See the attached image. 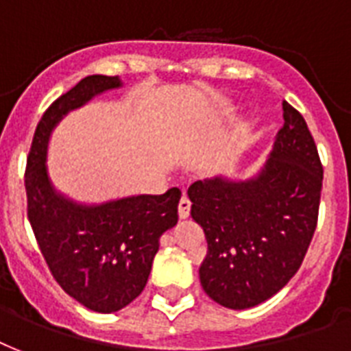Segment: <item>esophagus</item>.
Instances as JSON below:
<instances>
[{"mask_svg": "<svg viewBox=\"0 0 351 351\" xmlns=\"http://www.w3.org/2000/svg\"><path fill=\"white\" fill-rule=\"evenodd\" d=\"M189 213H191V200L187 197H184L180 200V204H178V217H180V219H187Z\"/></svg>", "mask_w": 351, "mask_h": 351, "instance_id": "esophagus-1", "label": "esophagus"}]
</instances>
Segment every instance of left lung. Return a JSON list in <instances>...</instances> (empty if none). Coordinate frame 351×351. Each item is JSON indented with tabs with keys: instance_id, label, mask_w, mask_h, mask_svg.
<instances>
[{
	"instance_id": "obj_1",
	"label": "left lung",
	"mask_w": 351,
	"mask_h": 351,
	"mask_svg": "<svg viewBox=\"0 0 351 351\" xmlns=\"http://www.w3.org/2000/svg\"><path fill=\"white\" fill-rule=\"evenodd\" d=\"M282 111L284 125L258 175L217 176L187 189L193 220L208 240L200 284L231 310L253 308L280 291L299 271L315 233L321 158L302 114L288 101Z\"/></svg>"
}]
</instances>
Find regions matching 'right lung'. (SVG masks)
Here are the masks:
<instances>
[{
    "label": "right lung",
    "instance_id": "1",
    "mask_svg": "<svg viewBox=\"0 0 351 351\" xmlns=\"http://www.w3.org/2000/svg\"><path fill=\"white\" fill-rule=\"evenodd\" d=\"M121 87L118 76L93 74L43 112L30 145L27 213L52 277L80 304L98 313L125 308L147 284L160 237L178 222L182 191L138 195L106 204H76L54 189L47 169L52 129L69 111Z\"/></svg>",
    "mask_w": 351,
    "mask_h": 351
}]
</instances>
